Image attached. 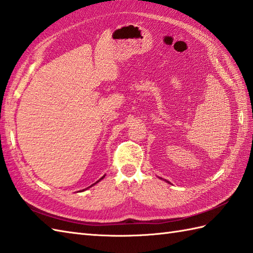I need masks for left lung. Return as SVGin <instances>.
Instances as JSON below:
<instances>
[{"mask_svg":"<svg viewBox=\"0 0 253 253\" xmlns=\"http://www.w3.org/2000/svg\"><path fill=\"white\" fill-rule=\"evenodd\" d=\"M160 178H161V177H160ZM161 179H163V178H161ZM166 182H169V181H168V180H165Z\"/></svg>","mask_w":253,"mask_h":253,"instance_id":"obj_1","label":"left lung"}]
</instances>
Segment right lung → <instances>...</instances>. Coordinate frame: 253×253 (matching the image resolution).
I'll return each mask as SVG.
<instances>
[{
	"label": "right lung",
	"mask_w": 253,
	"mask_h": 253,
	"mask_svg": "<svg viewBox=\"0 0 253 253\" xmlns=\"http://www.w3.org/2000/svg\"><path fill=\"white\" fill-rule=\"evenodd\" d=\"M104 177H105V175H104V176H102V177H101V178H100V179H99L98 181H96V182H94V184H93V185H91L90 187H92V186H94L95 184H98V182H99L100 180H102V179H103V178H104ZM90 187H88V188H90ZM88 188H85V189H88ZM82 191H84V190H82Z\"/></svg>",
	"instance_id": "1"
}]
</instances>
